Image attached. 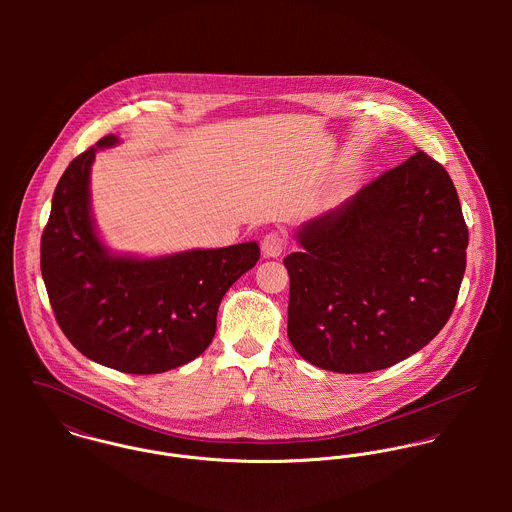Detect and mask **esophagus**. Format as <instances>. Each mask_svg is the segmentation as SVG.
<instances>
[{"mask_svg": "<svg viewBox=\"0 0 512 512\" xmlns=\"http://www.w3.org/2000/svg\"><path fill=\"white\" fill-rule=\"evenodd\" d=\"M286 248V238L278 232H268L264 238H262V254L264 258H278L282 256Z\"/></svg>", "mask_w": 512, "mask_h": 512, "instance_id": "1", "label": "esophagus"}]
</instances>
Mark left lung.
I'll return each instance as SVG.
<instances>
[{
    "instance_id": "left-lung-1",
    "label": "left lung",
    "mask_w": 512,
    "mask_h": 512,
    "mask_svg": "<svg viewBox=\"0 0 512 512\" xmlns=\"http://www.w3.org/2000/svg\"><path fill=\"white\" fill-rule=\"evenodd\" d=\"M288 337L311 365L357 374L396 365L447 323L469 232L447 171L416 151L337 209L299 226Z\"/></svg>"
}]
</instances>
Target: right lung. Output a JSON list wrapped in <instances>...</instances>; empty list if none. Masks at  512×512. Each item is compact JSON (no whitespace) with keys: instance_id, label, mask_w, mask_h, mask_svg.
<instances>
[{"instance_id":"1","label":"right lung","mask_w":512,"mask_h":512,"mask_svg":"<svg viewBox=\"0 0 512 512\" xmlns=\"http://www.w3.org/2000/svg\"><path fill=\"white\" fill-rule=\"evenodd\" d=\"M106 136L71 161L57 183L41 236V274L57 323L98 365L159 374L211 345L228 288L260 258L258 242L142 258L112 252L90 205V171Z\"/></svg>"}]
</instances>
